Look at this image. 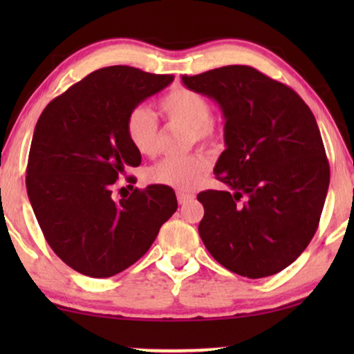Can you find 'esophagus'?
I'll list each match as a JSON object with an SVG mask.
<instances>
[{"label":"esophagus","instance_id":"obj_1","mask_svg":"<svg viewBox=\"0 0 354 354\" xmlns=\"http://www.w3.org/2000/svg\"><path fill=\"white\" fill-rule=\"evenodd\" d=\"M193 198H195V195H192V193H185V192H177V200L180 205H183V203L187 201H192Z\"/></svg>","mask_w":354,"mask_h":354}]
</instances>
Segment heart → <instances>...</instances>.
<instances>
[{
    "instance_id": "heart-1",
    "label": "heart",
    "mask_w": 354,
    "mask_h": 354,
    "mask_svg": "<svg viewBox=\"0 0 354 354\" xmlns=\"http://www.w3.org/2000/svg\"><path fill=\"white\" fill-rule=\"evenodd\" d=\"M159 111L169 122L182 124L188 129V142L211 143L219 137V127L211 118V104L205 95L177 86L159 100ZM125 137L142 156H151L158 147V120L151 111L138 106L125 119ZM203 153L180 158H164L147 169V182L166 185L177 190H190L196 185L201 172L207 169Z\"/></svg>"
}]
</instances>
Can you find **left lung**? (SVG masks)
I'll use <instances>...</instances> for the list:
<instances>
[{
    "mask_svg": "<svg viewBox=\"0 0 354 354\" xmlns=\"http://www.w3.org/2000/svg\"><path fill=\"white\" fill-rule=\"evenodd\" d=\"M214 100L225 149L214 174L227 190L198 195V232L217 263L248 279L288 268L316 234L330 169L317 122L290 86L250 66L182 75Z\"/></svg>",
    "mask_w": 354,
    "mask_h": 354,
    "instance_id": "obj_1",
    "label": "left lung"
}]
</instances>
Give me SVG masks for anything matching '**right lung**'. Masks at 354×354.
Wrapping results in <instances>:
<instances>
[{"instance_id": "obj_1", "label": "right lung", "mask_w": 354, "mask_h": 354, "mask_svg": "<svg viewBox=\"0 0 354 354\" xmlns=\"http://www.w3.org/2000/svg\"><path fill=\"white\" fill-rule=\"evenodd\" d=\"M172 80L129 66L103 67L53 100L38 119L27 195L48 245L77 272L95 279L122 272L177 209L166 185L113 198L115 180L142 162L125 137V119Z\"/></svg>"}]
</instances>
